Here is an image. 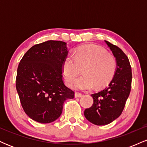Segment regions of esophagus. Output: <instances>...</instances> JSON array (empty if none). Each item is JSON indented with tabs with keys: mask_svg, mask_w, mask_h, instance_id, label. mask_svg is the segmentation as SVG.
I'll return each mask as SVG.
<instances>
[{
	"mask_svg": "<svg viewBox=\"0 0 147 147\" xmlns=\"http://www.w3.org/2000/svg\"><path fill=\"white\" fill-rule=\"evenodd\" d=\"M82 96V94L79 93V92H75V97H81Z\"/></svg>",
	"mask_w": 147,
	"mask_h": 147,
	"instance_id": "34e87169",
	"label": "esophagus"
}]
</instances>
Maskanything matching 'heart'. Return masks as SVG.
<instances>
[{
	"label": "heart",
	"instance_id": "1",
	"mask_svg": "<svg viewBox=\"0 0 147 147\" xmlns=\"http://www.w3.org/2000/svg\"><path fill=\"white\" fill-rule=\"evenodd\" d=\"M84 66V75L77 79L73 87L78 90H89L95 86L102 88L109 83L115 72L116 61L105 49L98 45L80 47L74 56L65 57L62 64V72L68 86H72L78 76L79 67Z\"/></svg>",
	"mask_w": 147,
	"mask_h": 147
}]
</instances>
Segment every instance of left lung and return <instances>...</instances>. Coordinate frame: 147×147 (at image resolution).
<instances>
[{
  "instance_id": "obj_1",
  "label": "left lung",
  "mask_w": 147,
  "mask_h": 147,
  "mask_svg": "<svg viewBox=\"0 0 147 147\" xmlns=\"http://www.w3.org/2000/svg\"><path fill=\"white\" fill-rule=\"evenodd\" d=\"M115 58L116 69L112 80L104 90L91 95L93 104L84 111V116L95 125H106L122 114L131 92L132 72L129 60L124 52L104 41Z\"/></svg>"
}]
</instances>
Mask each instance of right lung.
<instances>
[{
    "instance_id": "obj_1",
    "label": "right lung",
    "mask_w": 147,
    "mask_h": 147,
    "mask_svg": "<svg viewBox=\"0 0 147 147\" xmlns=\"http://www.w3.org/2000/svg\"><path fill=\"white\" fill-rule=\"evenodd\" d=\"M67 43L48 41L34 45L18 64L16 90L28 116L46 124L60 117L63 103L75 92L62 79V64L68 55Z\"/></svg>"
}]
</instances>
